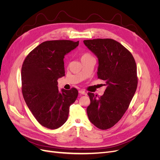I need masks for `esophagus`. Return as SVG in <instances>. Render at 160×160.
<instances>
[{"label":"esophagus","instance_id":"esophagus-1","mask_svg":"<svg viewBox=\"0 0 160 160\" xmlns=\"http://www.w3.org/2000/svg\"><path fill=\"white\" fill-rule=\"evenodd\" d=\"M79 93H81V94H83V95H86V94H87V93L84 90H80L79 91Z\"/></svg>","mask_w":160,"mask_h":160}]
</instances>
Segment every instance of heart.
Here are the masks:
<instances>
[{"mask_svg":"<svg viewBox=\"0 0 160 160\" xmlns=\"http://www.w3.org/2000/svg\"><path fill=\"white\" fill-rule=\"evenodd\" d=\"M90 57H92L89 54V53H84V54L82 55L81 56V61L83 60V59L90 58Z\"/></svg>","mask_w":160,"mask_h":160,"instance_id":"b5f03b06","label":"heart"}]
</instances>
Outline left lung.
<instances>
[{
    "mask_svg": "<svg viewBox=\"0 0 160 160\" xmlns=\"http://www.w3.org/2000/svg\"><path fill=\"white\" fill-rule=\"evenodd\" d=\"M84 45L98 58V78L107 86L99 98L89 92L90 104L87 114L90 122L106 130L119 121L125 114L137 90V64L129 51L111 39L84 41Z\"/></svg>",
    "mask_w": 160,
    "mask_h": 160,
    "instance_id": "obj_1",
    "label": "left lung"
}]
</instances>
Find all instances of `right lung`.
<instances>
[{"label":"right lung","mask_w":160,"mask_h":160,"mask_svg":"<svg viewBox=\"0 0 160 160\" xmlns=\"http://www.w3.org/2000/svg\"><path fill=\"white\" fill-rule=\"evenodd\" d=\"M79 41H47L29 53L22 67V91L33 115L50 129L67 121L69 108L78 97L76 88L58 90L57 80L65 74L64 58Z\"/></svg>","instance_id":"right-lung-1"}]
</instances>
